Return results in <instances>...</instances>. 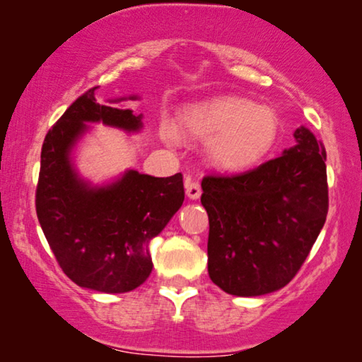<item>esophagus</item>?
<instances>
[{"instance_id":"esophagus-1","label":"esophagus","mask_w":362,"mask_h":362,"mask_svg":"<svg viewBox=\"0 0 362 362\" xmlns=\"http://www.w3.org/2000/svg\"><path fill=\"white\" fill-rule=\"evenodd\" d=\"M186 196L192 201L199 199V196H201V185H199V182H197V181L187 182V185H186Z\"/></svg>"}]
</instances>
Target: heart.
Returning a JSON list of instances; mask_svg holds the SVG:
<instances>
[{"label": "heart", "instance_id": "obj_1", "mask_svg": "<svg viewBox=\"0 0 362 362\" xmlns=\"http://www.w3.org/2000/svg\"><path fill=\"white\" fill-rule=\"evenodd\" d=\"M187 136L207 141L211 163L224 171H245L270 155L280 135V118L269 105L240 97H219L199 102L181 113ZM161 136L176 143L175 127L165 123Z\"/></svg>", "mask_w": 362, "mask_h": 362}]
</instances>
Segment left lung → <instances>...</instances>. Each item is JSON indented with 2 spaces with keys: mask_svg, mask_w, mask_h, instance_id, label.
<instances>
[{
  "mask_svg": "<svg viewBox=\"0 0 362 362\" xmlns=\"http://www.w3.org/2000/svg\"><path fill=\"white\" fill-rule=\"evenodd\" d=\"M279 158L235 176H206L207 272L235 296H260L288 284L328 214L326 150L306 127Z\"/></svg>",
  "mask_w": 362,
  "mask_h": 362,
  "instance_id": "obj_1",
  "label": "left lung"
}]
</instances>
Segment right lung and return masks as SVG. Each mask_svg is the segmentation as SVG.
Masks as SVG:
<instances>
[{"label":"right lung","mask_w":362,"mask_h":362,"mask_svg":"<svg viewBox=\"0 0 362 362\" xmlns=\"http://www.w3.org/2000/svg\"><path fill=\"white\" fill-rule=\"evenodd\" d=\"M97 88V87H95ZM95 88L64 112L46 135L36 191L39 224L69 279L100 293H127L153 270L150 242L165 229L185 201L182 175L155 177L127 170L95 185L78 173L72 153L92 130L88 123L140 133L143 115L122 102H97Z\"/></svg>","instance_id":"1"}]
</instances>
